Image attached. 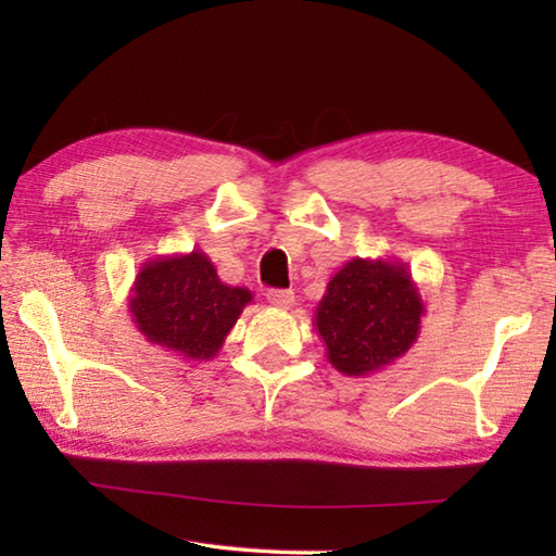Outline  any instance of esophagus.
Returning <instances> with one entry per match:
<instances>
[{
	"label": "esophagus",
	"mask_w": 556,
	"mask_h": 556,
	"mask_svg": "<svg viewBox=\"0 0 556 556\" xmlns=\"http://www.w3.org/2000/svg\"><path fill=\"white\" fill-rule=\"evenodd\" d=\"M267 299H269V304L277 306V308H291V306H294V301H296L294 291H291V289H269Z\"/></svg>",
	"instance_id": "34e87169"
}]
</instances>
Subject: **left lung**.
Returning a JSON list of instances; mask_svg holds the SVG:
<instances>
[{"instance_id": "1", "label": "left lung", "mask_w": 556, "mask_h": 556, "mask_svg": "<svg viewBox=\"0 0 556 556\" xmlns=\"http://www.w3.org/2000/svg\"><path fill=\"white\" fill-rule=\"evenodd\" d=\"M425 312L407 265L353 257L326 285L314 326L328 363L363 378L400 361L417 343Z\"/></svg>"}]
</instances>
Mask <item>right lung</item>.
Returning a JSON list of instances; mask_svg holds the SVG:
<instances>
[{
  "label": "right lung",
  "mask_w": 556,
  "mask_h": 556,
  "mask_svg": "<svg viewBox=\"0 0 556 556\" xmlns=\"http://www.w3.org/2000/svg\"><path fill=\"white\" fill-rule=\"evenodd\" d=\"M252 291L220 281L201 250L149 260L129 289V314L149 343L184 361H211L238 324Z\"/></svg>",
  "instance_id": "1"
}]
</instances>
